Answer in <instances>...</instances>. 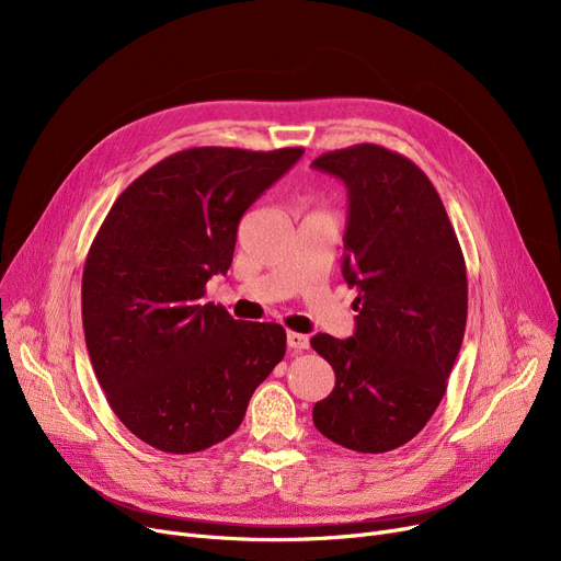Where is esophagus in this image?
<instances>
[{
  "label": "esophagus",
  "mask_w": 561,
  "mask_h": 561,
  "mask_svg": "<svg viewBox=\"0 0 561 561\" xmlns=\"http://www.w3.org/2000/svg\"><path fill=\"white\" fill-rule=\"evenodd\" d=\"M286 343H288L290 350H296V352H302V350L309 347V339L305 334H298V332H288Z\"/></svg>",
  "instance_id": "1"
}]
</instances>
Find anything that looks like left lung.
<instances>
[{
    "label": "left lung",
    "instance_id": "1",
    "mask_svg": "<svg viewBox=\"0 0 561 561\" xmlns=\"http://www.w3.org/2000/svg\"><path fill=\"white\" fill-rule=\"evenodd\" d=\"M343 180V277L357 288V330L311 347L334 368V391L313 425L355 453H389L414 438L446 393L468 313L466 263L427 174L407 157L362 142L320 154Z\"/></svg>",
    "mask_w": 561,
    "mask_h": 561
}]
</instances>
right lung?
<instances>
[{
  "label": "right lung",
  "mask_w": 561,
  "mask_h": 561,
  "mask_svg": "<svg viewBox=\"0 0 561 561\" xmlns=\"http://www.w3.org/2000/svg\"><path fill=\"white\" fill-rule=\"evenodd\" d=\"M302 154L193 147L142 172L104 218L81 277L85 347L113 414L147 446L220 444L284 359L277 322L233 320L202 298L229 271L250 204Z\"/></svg>",
  "instance_id": "add662e5"
}]
</instances>
